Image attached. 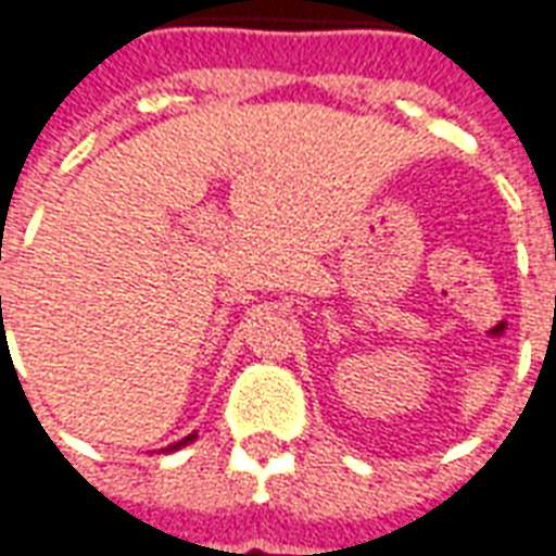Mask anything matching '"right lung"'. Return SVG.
I'll return each instance as SVG.
<instances>
[{"mask_svg": "<svg viewBox=\"0 0 556 556\" xmlns=\"http://www.w3.org/2000/svg\"><path fill=\"white\" fill-rule=\"evenodd\" d=\"M194 440H197V431H194V434L182 437V440H179V443H170V446H167V448H159V452H179V448L188 446V443H194Z\"/></svg>", "mask_w": 556, "mask_h": 556, "instance_id": "obj_1", "label": "right lung"}]
</instances>
